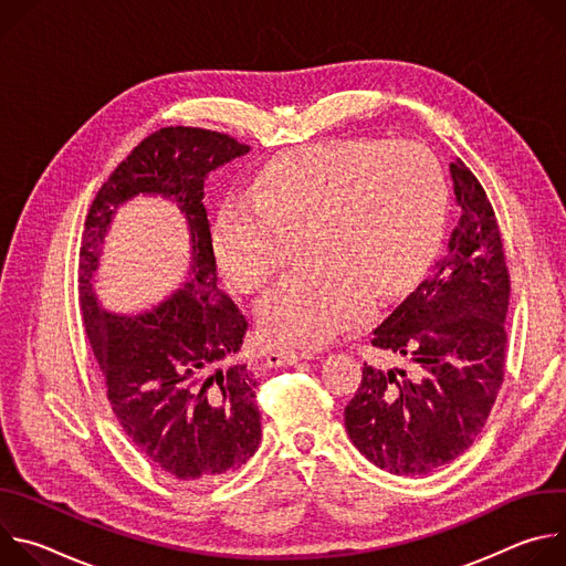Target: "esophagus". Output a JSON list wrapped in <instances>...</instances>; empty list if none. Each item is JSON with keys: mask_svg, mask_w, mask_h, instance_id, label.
Masks as SVG:
<instances>
[{"mask_svg": "<svg viewBox=\"0 0 566 566\" xmlns=\"http://www.w3.org/2000/svg\"><path fill=\"white\" fill-rule=\"evenodd\" d=\"M313 354L311 352H289V349H275L266 356V365L269 367H286V365H295L300 360H311Z\"/></svg>", "mask_w": 566, "mask_h": 566, "instance_id": "esophagus-1", "label": "esophagus"}]
</instances>
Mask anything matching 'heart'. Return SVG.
I'll return each instance as SVG.
<instances>
[{
	"mask_svg": "<svg viewBox=\"0 0 566 566\" xmlns=\"http://www.w3.org/2000/svg\"><path fill=\"white\" fill-rule=\"evenodd\" d=\"M446 179L415 140H325L286 151L230 197L212 241L241 291L260 289L308 239L313 269L275 282L258 302L273 345L322 347L369 315L380 295L410 284L434 258L446 223Z\"/></svg>",
	"mask_w": 566,
	"mask_h": 566,
	"instance_id": "heart-1",
	"label": "heart"
}]
</instances>
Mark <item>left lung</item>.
Returning a JSON list of instances; mask_svg holds the SVG:
<instances>
[{
    "label": "left lung",
    "mask_w": 566,
    "mask_h": 566,
    "mask_svg": "<svg viewBox=\"0 0 566 566\" xmlns=\"http://www.w3.org/2000/svg\"><path fill=\"white\" fill-rule=\"evenodd\" d=\"M450 177L461 217L446 255L371 338L406 356L412 371L365 363L345 408L352 443L391 474H428L463 454L506 371L511 277L495 210L461 158Z\"/></svg>",
    "instance_id": "8db88e82"
}]
</instances>
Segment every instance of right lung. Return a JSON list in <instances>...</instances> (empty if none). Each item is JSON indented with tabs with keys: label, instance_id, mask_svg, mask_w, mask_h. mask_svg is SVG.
I'll list each match as a JSON object with an SVG mask.
<instances>
[{
	"label": "right lung",
	"instance_id": "obj_1",
	"mask_svg": "<svg viewBox=\"0 0 566 566\" xmlns=\"http://www.w3.org/2000/svg\"><path fill=\"white\" fill-rule=\"evenodd\" d=\"M251 147L199 127L149 134L98 190L80 247V308L105 376L112 410L129 441L160 470L208 483L244 465L260 448L258 378L234 363L249 322L217 286L203 206L206 177ZM138 193L175 200L191 230L187 284L140 314H112L93 291L111 219Z\"/></svg>",
	"mask_w": 566,
	"mask_h": 566
}]
</instances>
